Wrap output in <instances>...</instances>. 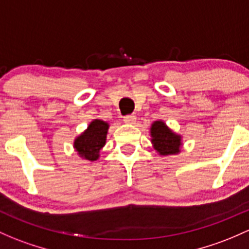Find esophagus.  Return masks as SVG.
<instances>
[{
    "instance_id": "1",
    "label": "esophagus",
    "mask_w": 249,
    "mask_h": 249,
    "mask_svg": "<svg viewBox=\"0 0 249 249\" xmlns=\"http://www.w3.org/2000/svg\"><path fill=\"white\" fill-rule=\"evenodd\" d=\"M124 122L127 123V124H135L136 116L135 114H127V116L124 117Z\"/></svg>"
}]
</instances>
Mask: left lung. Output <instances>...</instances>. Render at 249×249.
<instances>
[{
  "instance_id": "1",
  "label": "left lung",
  "mask_w": 249,
  "mask_h": 249,
  "mask_svg": "<svg viewBox=\"0 0 249 249\" xmlns=\"http://www.w3.org/2000/svg\"><path fill=\"white\" fill-rule=\"evenodd\" d=\"M151 143L160 155H177L181 148V136L173 132L162 120H156L150 127Z\"/></svg>"
}]
</instances>
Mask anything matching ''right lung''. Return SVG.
<instances>
[{
    "label": "right lung",
    "instance_id": "add662e5",
    "mask_svg": "<svg viewBox=\"0 0 249 249\" xmlns=\"http://www.w3.org/2000/svg\"><path fill=\"white\" fill-rule=\"evenodd\" d=\"M108 123L101 119H94L80 136L74 141V148L80 158L88 161H96L99 154L106 143V136L108 131Z\"/></svg>",
    "mask_w": 249,
    "mask_h": 249
}]
</instances>
